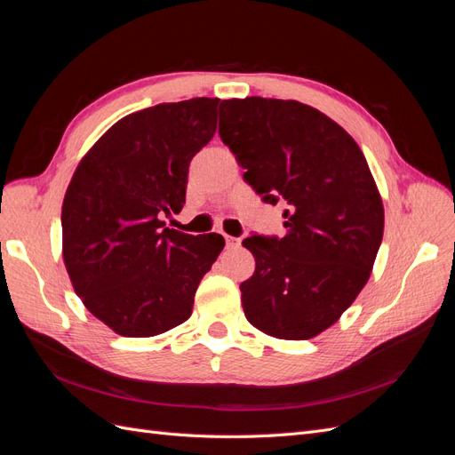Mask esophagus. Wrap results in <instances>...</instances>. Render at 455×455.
Returning a JSON list of instances; mask_svg holds the SVG:
<instances>
[{
    "instance_id": "obj_1",
    "label": "esophagus",
    "mask_w": 455,
    "mask_h": 455,
    "mask_svg": "<svg viewBox=\"0 0 455 455\" xmlns=\"http://www.w3.org/2000/svg\"><path fill=\"white\" fill-rule=\"evenodd\" d=\"M226 244H228V249H235V246L241 244V239H239V237L226 235Z\"/></svg>"
}]
</instances>
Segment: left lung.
Here are the masks:
<instances>
[{"label":"left lung","instance_id":"obj_1","mask_svg":"<svg viewBox=\"0 0 455 455\" xmlns=\"http://www.w3.org/2000/svg\"><path fill=\"white\" fill-rule=\"evenodd\" d=\"M220 139L244 182L284 204V235L243 244L256 269L241 283L246 319L281 339L332 326L366 284L383 237V204L361 148L336 121L296 100H222Z\"/></svg>","mask_w":455,"mask_h":455}]
</instances>
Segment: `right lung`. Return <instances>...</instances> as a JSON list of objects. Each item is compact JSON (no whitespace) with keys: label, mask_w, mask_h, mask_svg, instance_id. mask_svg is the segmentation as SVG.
I'll use <instances>...</instances> for the list:
<instances>
[{"label":"right lung","mask_w":455,"mask_h":455,"mask_svg":"<svg viewBox=\"0 0 455 455\" xmlns=\"http://www.w3.org/2000/svg\"><path fill=\"white\" fill-rule=\"evenodd\" d=\"M220 99L157 104L119 119L89 154L62 203V256L76 294L114 332L149 338L189 319L224 249L218 233L164 228L180 212L189 163L216 132Z\"/></svg>","instance_id":"right-lung-1"}]
</instances>
